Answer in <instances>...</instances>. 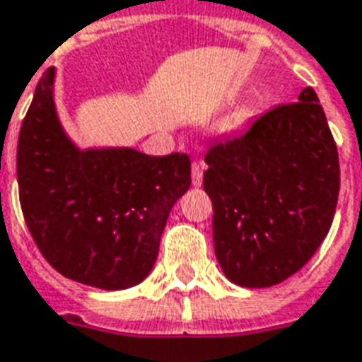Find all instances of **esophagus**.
Wrapping results in <instances>:
<instances>
[{"label":"esophagus","mask_w":362,"mask_h":362,"mask_svg":"<svg viewBox=\"0 0 362 362\" xmlns=\"http://www.w3.org/2000/svg\"><path fill=\"white\" fill-rule=\"evenodd\" d=\"M202 181H204V166L194 162L192 164V187H202Z\"/></svg>","instance_id":"34e87169"}]
</instances>
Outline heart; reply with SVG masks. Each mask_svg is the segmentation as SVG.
Returning a JSON list of instances; mask_svg holds the SVG:
<instances>
[{
	"label": "heart",
	"mask_w": 362,
	"mask_h": 362,
	"mask_svg": "<svg viewBox=\"0 0 362 362\" xmlns=\"http://www.w3.org/2000/svg\"><path fill=\"white\" fill-rule=\"evenodd\" d=\"M249 117H251V111H249V109H240V111H236V113L232 115L230 119L225 120V124H223V130H225V132L238 130L240 126H243L245 122H247Z\"/></svg>",
	"instance_id": "heart-1"
}]
</instances>
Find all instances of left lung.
I'll return each mask as SVG.
<instances>
[{
  "instance_id": "1",
  "label": "left lung",
  "mask_w": 362,
  "mask_h": 362,
  "mask_svg": "<svg viewBox=\"0 0 362 362\" xmlns=\"http://www.w3.org/2000/svg\"><path fill=\"white\" fill-rule=\"evenodd\" d=\"M206 164L213 245L225 276L264 288L300 270L329 234L340 190L338 151L313 88L213 145Z\"/></svg>"
}]
</instances>
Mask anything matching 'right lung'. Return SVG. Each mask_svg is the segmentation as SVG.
<instances>
[{
    "label": "right lung",
    "instance_id": "add662e5",
    "mask_svg": "<svg viewBox=\"0 0 362 362\" xmlns=\"http://www.w3.org/2000/svg\"><path fill=\"white\" fill-rule=\"evenodd\" d=\"M54 79L56 69L49 67L18 136L24 219L62 276L103 291L130 288L153 270L168 215L189 190V156H149L132 147L79 149L58 119Z\"/></svg>",
    "mask_w": 362,
    "mask_h": 362
}]
</instances>
